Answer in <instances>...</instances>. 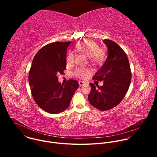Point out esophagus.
Returning <instances> with one entry per match:
<instances>
[{
  "mask_svg": "<svg viewBox=\"0 0 157 157\" xmlns=\"http://www.w3.org/2000/svg\"><path fill=\"white\" fill-rule=\"evenodd\" d=\"M78 82H79V86H83V85L85 84V82H83V81H79Z\"/></svg>",
  "mask_w": 157,
  "mask_h": 157,
  "instance_id": "obj_1",
  "label": "esophagus"
}]
</instances>
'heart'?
Segmentation results:
<instances>
[{
    "mask_svg": "<svg viewBox=\"0 0 157 157\" xmlns=\"http://www.w3.org/2000/svg\"><path fill=\"white\" fill-rule=\"evenodd\" d=\"M76 50L86 55L88 59L93 64L100 65L105 60L106 53L104 48H98V44L93 40H87L78 43L76 44ZM75 54L73 52H68L66 57V62L68 65H71L74 63ZM74 75L81 79H85L90 73V70L87 68H78L74 71Z\"/></svg>",
    "mask_w": 157,
    "mask_h": 157,
    "instance_id": "obj_1",
    "label": "heart"
}]
</instances>
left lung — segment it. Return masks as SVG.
<instances>
[{
    "mask_svg": "<svg viewBox=\"0 0 157 157\" xmlns=\"http://www.w3.org/2000/svg\"><path fill=\"white\" fill-rule=\"evenodd\" d=\"M107 59L93 78L104 81L103 86L96 88L90 83L91 91L88 95L90 104L98 109L105 111L117 105L124 98L130 84L132 73L128 57L122 48L113 40L105 39Z\"/></svg>",
    "mask_w": 157,
    "mask_h": 157,
    "instance_id": "8db88e82",
    "label": "left lung"
}]
</instances>
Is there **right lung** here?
Listing matches in <instances>:
<instances>
[{"label": "right lung", "instance_id": "right-lung-1", "mask_svg": "<svg viewBox=\"0 0 157 157\" xmlns=\"http://www.w3.org/2000/svg\"><path fill=\"white\" fill-rule=\"evenodd\" d=\"M69 42L56 41L42 47L35 55L29 71V81L32 97L36 104L48 113L56 114L70 105L79 87L76 80L64 85L58 81L66 68V50Z\"/></svg>", "mask_w": 157, "mask_h": 157}]
</instances>
